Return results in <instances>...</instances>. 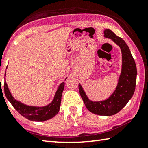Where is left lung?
<instances>
[{"mask_svg":"<svg viewBox=\"0 0 148 148\" xmlns=\"http://www.w3.org/2000/svg\"><path fill=\"white\" fill-rule=\"evenodd\" d=\"M104 34L105 37L111 39L120 47L123 55L122 72L116 90L107 100L93 102L87 97L80 84L78 88L79 94L89 111L99 115L111 116L120 111L132 97L136 83L137 69L134 59L125 41L110 29H105Z\"/></svg>","mask_w":148,"mask_h":148,"instance_id":"8db88e82","label":"left lung"}]
</instances>
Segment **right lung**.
Returning <instances> with one entry per match:
<instances>
[{"instance_id":"right-lung-1","label":"right lung","mask_w":148,"mask_h":148,"mask_svg":"<svg viewBox=\"0 0 148 148\" xmlns=\"http://www.w3.org/2000/svg\"><path fill=\"white\" fill-rule=\"evenodd\" d=\"M64 88V83L62 82L58 86L52 103L45 107H37L27 106V105L21 103L20 102L14 99V98L12 97L8 90L6 81L4 82V93L10 103L21 115L27 119L28 120L32 121H45L53 118L56 114H57L59 111L60 103H61V97Z\"/></svg>"}]
</instances>
